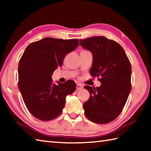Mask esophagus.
I'll return each mask as SVG.
<instances>
[{
	"instance_id": "34e87169",
	"label": "esophagus",
	"mask_w": 151,
	"mask_h": 151,
	"mask_svg": "<svg viewBox=\"0 0 151 151\" xmlns=\"http://www.w3.org/2000/svg\"><path fill=\"white\" fill-rule=\"evenodd\" d=\"M82 88H83V86L81 84H78L76 85V89H77V90H81V89H82Z\"/></svg>"
}]
</instances>
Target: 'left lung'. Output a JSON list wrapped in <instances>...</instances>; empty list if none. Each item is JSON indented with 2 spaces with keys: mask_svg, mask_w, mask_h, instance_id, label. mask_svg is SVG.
<instances>
[{
  "mask_svg": "<svg viewBox=\"0 0 151 151\" xmlns=\"http://www.w3.org/2000/svg\"><path fill=\"white\" fill-rule=\"evenodd\" d=\"M90 51L92 76H100L101 85L84 88L90 93L83 105L86 117L97 124H106L121 114L131 91L132 69L126 53L119 44L103 36L80 40Z\"/></svg>",
  "mask_w": 151,
  "mask_h": 151,
  "instance_id": "1",
  "label": "left lung"
}]
</instances>
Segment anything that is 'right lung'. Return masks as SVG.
Masks as SVG:
<instances>
[{
  "mask_svg": "<svg viewBox=\"0 0 151 151\" xmlns=\"http://www.w3.org/2000/svg\"><path fill=\"white\" fill-rule=\"evenodd\" d=\"M79 46L77 39L45 37L28 45L18 66L19 89L30 113L38 119L58 117L65 106L66 96L76 89L73 81L52 83V75L62 66L67 54Z\"/></svg>",
  "mask_w": 151,
  "mask_h": 151,
  "instance_id": "obj_1",
  "label": "right lung"
}]
</instances>
